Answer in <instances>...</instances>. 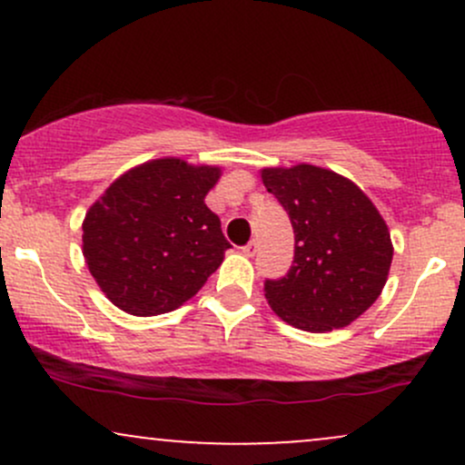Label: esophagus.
<instances>
[{
    "label": "esophagus",
    "mask_w": 465,
    "mask_h": 465,
    "mask_svg": "<svg viewBox=\"0 0 465 465\" xmlns=\"http://www.w3.org/2000/svg\"><path fill=\"white\" fill-rule=\"evenodd\" d=\"M242 253L249 255V258H253V255L258 253V242H255V240H251L249 244H244L242 247Z\"/></svg>",
    "instance_id": "1"
}]
</instances>
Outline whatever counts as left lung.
<instances>
[{"label":"left lung","instance_id":"1","mask_svg":"<svg viewBox=\"0 0 465 465\" xmlns=\"http://www.w3.org/2000/svg\"><path fill=\"white\" fill-rule=\"evenodd\" d=\"M262 183L295 232L292 266L264 282L266 302L306 332L345 328L385 288L393 258L387 223L359 185L319 165L264 168Z\"/></svg>","mask_w":465,"mask_h":465}]
</instances>
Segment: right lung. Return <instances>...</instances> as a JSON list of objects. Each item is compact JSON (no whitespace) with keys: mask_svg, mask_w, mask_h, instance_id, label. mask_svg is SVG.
Returning a JSON list of instances; mask_svg holds the SVG:
<instances>
[{"mask_svg":"<svg viewBox=\"0 0 465 465\" xmlns=\"http://www.w3.org/2000/svg\"><path fill=\"white\" fill-rule=\"evenodd\" d=\"M216 165L153 159L115 179L83 221L89 273L120 311L154 317L179 308L221 266L229 242L205 205Z\"/></svg>","mask_w":465,"mask_h":465,"instance_id":"right-lung-1","label":"right lung"}]
</instances>
